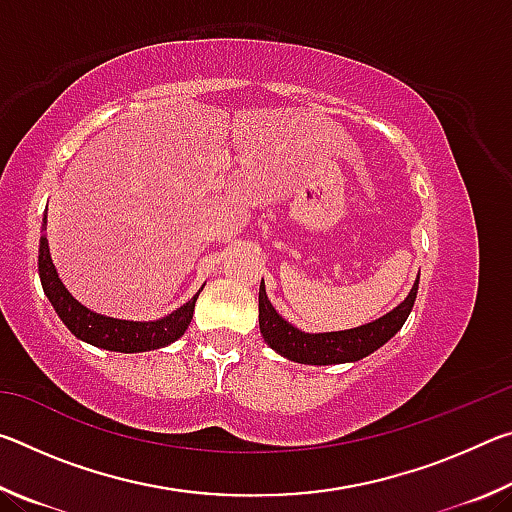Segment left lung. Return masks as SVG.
Masks as SVG:
<instances>
[{
    "label": "left lung",
    "instance_id": "left-lung-1",
    "mask_svg": "<svg viewBox=\"0 0 512 512\" xmlns=\"http://www.w3.org/2000/svg\"><path fill=\"white\" fill-rule=\"evenodd\" d=\"M420 275L400 305L386 316L361 327L341 329V332H302L289 320H284L266 296V284H259V332H262L268 348H273L284 359L307 363V366H332V363H352L368 357L381 345L388 343L400 332L409 318L415 296H418Z\"/></svg>",
    "mask_w": 512,
    "mask_h": 512
}]
</instances>
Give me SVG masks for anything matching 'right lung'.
Instances as JSON below:
<instances>
[{
  "label": "right lung",
  "mask_w": 512,
  "mask_h": 512,
  "mask_svg": "<svg viewBox=\"0 0 512 512\" xmlns=\"http://www.w3.org/2000/svg\"><path fill=\"white\" fill-rule=\"evenodd\" d=\"M47 212L45 219H42V237H40V248H38V273L42 289H45V296L49 298L51 305H54L56 314L60 320L67 325L69 332H72L76 339H81L90 345H97V348L110 350V352H149L164 348V345H171L178 341L180 336L185 334V329L192 323L194 316V305L196 296L185 302L183 307L171 311L169 316L158 318V320H121L112 316L97 314V311L88 309L81 305L72 293L67 291L63 280L58 277V271L54 262H51L49 253V241H47Z\"/></svg>",
  "instance_id": "obj_1"
}]
</instances>
